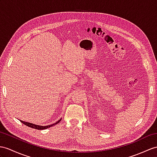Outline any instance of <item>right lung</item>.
<instances>
[{
    "mask_svg": "<svg viewBox=\"0 0 157 157\" xmlns=\"http://www.w3.org/2000/svg\"><path fill=\"white\" fill-rule=\"evenodd\" d=\"M61 119H62V118H60V120H59L58 121L56 122L55 123L52 124H50V125H47V126L37 125V124H35L28 123V122H25V121H21V120H20V121L21 122L22 124H25L26 126H28V127H31L33 128H35V129H38V130H43V129L48 128L49 127H52V126H54L55 124H57L58 123H59V122L61 121Z\"/></svg>",
    "mask_w": 157,
    "mask_h": 157,
    "instance_id": "add662e5",
    "label": "right lung"
}]
</instances>
